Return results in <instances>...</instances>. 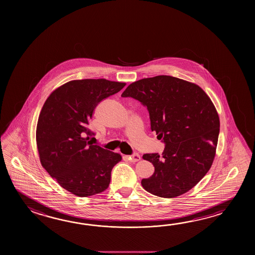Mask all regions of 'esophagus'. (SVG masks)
<instances>
[{
    "label": "esophagus",
    "mask_w": 255,
    "mask_h": 255,
    "mask_svg": "<svg viewBox=\"0 0 255 255\" xmlns=\"http://www.w3.org/2000/svg\"><path fill=\"white\" fill-rule=\"evenodd\" d=\"M128 159L131 161V162H136V161H138V160H140V156L138 155V154H136V153H134V154H132V155H130V156H128Z\"/></svg>",
    "instance_id": "obj_1"
}]
</instances>
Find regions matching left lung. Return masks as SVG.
Here are the masks:
<instances>
[{
  "instance_id": "8db88e82",
  "label": "left lung",
  "mask_w": 255,
  "mask_h": 255,
  "mask_svg": "<svg viewBox=\"0 0 255 255\" xmlns=\"http://www.w3.org/2000/svg\"><path fill=\"white\" fill-rule=\"evenodd\" d=\"M121 97L146 107L150 128L165 144L162 155H143L155 168L151 177L141 180L143 188L161 198L192 189L215 157L220 120L211 98L195 84L169 76L134 82Z\"/></svg>"
}]
</instances>
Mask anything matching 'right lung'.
<instances>
[{
  "mask_svg": "<svg viewBox=\"0 0 255 255\" xmlns=\"http://www.w3.org/2000/svg\"><path fill=\"white\" fill-rule=\"evenodd\" d=\"M125 83L107 79L73 80L52 93L39 116L36 144L40 161L62 188L88 197L109 188L111 170L122 157L90 139L93 112Z\"/></svg>",
  "mask_w": 255,
  "mask_h": 255,
  "instance_id": "add662e5",
  "label": "right lung"
}]
</instances>
